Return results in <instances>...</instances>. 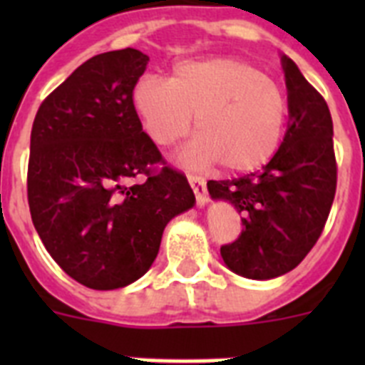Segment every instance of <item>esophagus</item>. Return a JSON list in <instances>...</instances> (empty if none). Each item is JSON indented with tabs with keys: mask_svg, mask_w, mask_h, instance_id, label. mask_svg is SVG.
Listing matches in <instances>:
<instances>
[{
	"mask_svg": "<svg viewBox=\"0 0 365 365\" xmlns=\"http://www.w3.org/2000/svg\"><path fill=\"white\" fill-rule=\"evenodd\" d=\"M188 182L195 193L197 206H205L208 202V193H206V180L199 175H188Z\"/></svg>",
	"mask_w": 365,
	"mask_h": 365,
	"instance_id": "esophagus-1",
	"label": "esophagus"
}]
</instances>
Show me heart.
Returning a JSON list of instances; mask_svg holds the SVG:
<instances>
[{
  "instance_id": "obj_1",
  "label": "heart",
  "mask_w": 365,
  "mask_h": 365,
  "mask_svg": "<svg viewBox=\"0 0 365 365\" xmlns=\"http://www.w3.org/2000/svg\"><path fill=\"white\" fill-rule=\"evenodd\" d=\"M133 104L144 131L160 148L186 137L195 117L199 137L186 160L221 163L235 173L252 172L272 159L289 117L282 86L234 56L180 62L170 80L146 74L135 86Z\"/></svg>"
}]
</instances>
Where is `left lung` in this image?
<instances>
[{
    "mask_svg": "<svg viewBox=\"0 0 365 365\" xmlns=\"http://www.w3.org/2000/svg\"><path fill=\"white\" fill-rule=\"evenodd\" d=\"M289 125L279 150L259 172L232 180H208L215 201L241 214L243 232L222 245L232 272L272 279L291 272L311 252L336 192L333 118L327 102L305 80L291 58L282 56Z\"/></svg>",
    "mask_w": 365,
    "mask_h": 365,
    "instance_id": "obj_1",
    "label": "left lung"
}]
</instances>
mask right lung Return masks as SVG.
Instances as JSON below:
<instances>
[{
  "mask_svg": "<svg viewBox=\"0 0 365 365\" xmlns=\"http://www.w3.org/2000/svg\"><path fill=\"white\" fill-rule=\"evenodd\" d=\"M148 62L131 47L89 58L41 102L32 124L34 228L63 272L95 291L144 276L168 222L195 205L185 173L166 166L135 111Z\"/></svg>",
  "mask_w": 365,
  "mask_h": 365,
  "instance_id": "obj_1",
  "label": "right lung"
}]
</instances>
